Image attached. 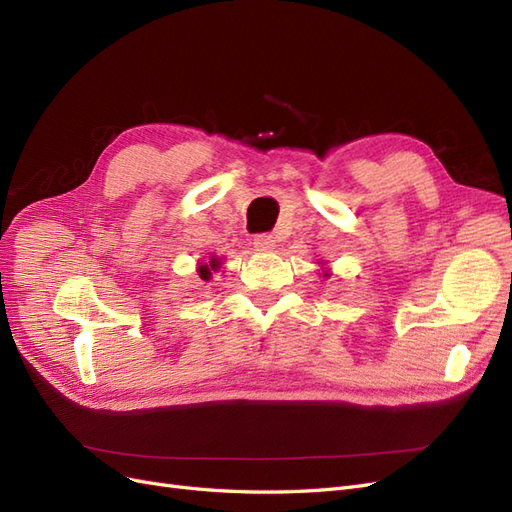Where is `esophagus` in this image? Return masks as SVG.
Listing matches in <instances>:
<instances>
[{"instance_id":"34e87169","label":"esophagus","mask_w":512,"mask_h":512,"mask_svg":"<svg viewBox=\"0 0 512 512\" xmlns=\"http://www.w3.org/2000/svg\"><path fill=\"white\" fill-rule=\"evenodd\" d=\"M254 247L258 252H271L275 247V239L271 235H256L254 237Z\"/></svg>"}]
</instances>
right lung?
<instances>
[{
    "instance_id": "1",
    "label": "right lung",
    "mask_w": 512,
    "mask_h": 512,
    "mask_svg": "<svg viewBox=\"0 0 512 512\" xmlns=\"http://www.w3.org/2000/svg\"><path fill=\"white\" fill-rule=\"evenodd\" d=\"M211 269H215V262L211 260ZM209 269L207 267H200V277H203V280H209Z\"/></svg>"
}]
</instances>
